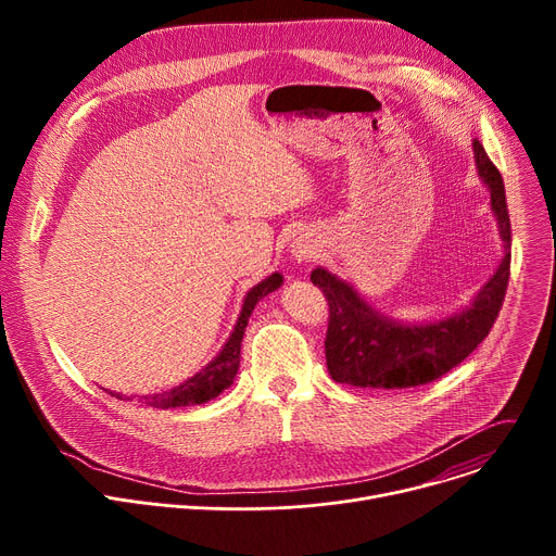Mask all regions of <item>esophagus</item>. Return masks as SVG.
I'll list each match as a JSON object with an SVG mask.
<instances>
[{
    "mask_svg": "<svg viewBox=\"0 0 556 556\" xmlns=\"http://www.w3.org/2000/svg\"><path fill=\"white\" fill-rule=\"evenodd\" d=\"M312 253H314V247H312L307 240H296V242L292 244V255H294L296 260H309Z\"/></svg>",
    "mask_w": 556,
    "mask_h": 556,
    "instance_id": "obj_1",
    "label": "esophagus"
}]
</instances>
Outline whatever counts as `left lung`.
<instances>
[{
	"label": "left lung",
	"mask_w": 556,
	"mask_h": 556,
	"mask_svg": "<svg viewBox=\"0 0 556 556\" xmlns=\"http://www.w3.org/2000/svg\"><path fill=\"white\" fill-rule=\"evenodd\" d=\"M475 163L491 189L506 255L470 307L427 326L393 324L367 305L358 292L324 268L309 279L328 299L326 361L337 382L374 389H407L438 380L457 367L491 332L502 309L510 277V215L500 169L480 140L472 142Z\"/></svg>",
	"instance_id": "left-lung-1"
}]
</instances>
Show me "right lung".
<instances>
[{
	"label": "right lung",
	"instance_id": "obj_1",
	"mask_svg": "<svg viewBox=\"0 0 556 556\" xmlns=\"http://www.w3.org/2000/svg\"><path fill=\"white\" fill-rule=\"evenodd\" d=\"M281 281H283L281 275L275 273L268 279H264L262 283H257L247 294L242 314H240V319H237V326H235L230 339L226 341L222 352L200 374H195L185 384L174 387L172 391L153 393V395H140L138 401H144V405L155 407V409H176V407L208 403V401L215 399V395H219L226 387H230L237 369H240V350H242V339H244V332H247V326H249V316L255 309L257 301L264 299L268 292L277 290L281 286ZM116 399H118V393H116Z\"/></svg>",
	"mask_w": 556,
	"mask_h": 556
}]
</instances>
